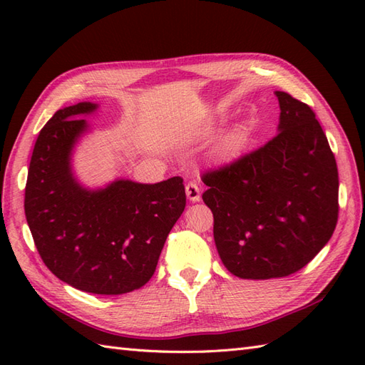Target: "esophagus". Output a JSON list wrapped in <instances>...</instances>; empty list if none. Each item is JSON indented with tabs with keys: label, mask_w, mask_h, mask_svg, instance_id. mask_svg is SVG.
I'll return each instance as SVG.
<instances>
[{
	"label": "esophagus",
	"mask_w": 365,
	"mask_h": 365,
	"mask_svg": "<svg viewBox=\"0 0 365 365\" xmlns=\"http://www.w3.org/2000/svg\"><path fill=\"white\" fill-rule=\"evenodd\" d=\"M185 191H187V197L191 200V202H199V200H200V190L195 182L187 183Z\"/></svg>",
	"instance_id": "esophagus-1"
}]
</instances>
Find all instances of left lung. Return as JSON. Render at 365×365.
Wrapping results in <instances>:
<instances>
[{"instance_id": "obj_1", "label": "left lung", "mask_w": 365, "mask_h": 365, "mask_svg": "<svg viewBox=\"0 0 365 365\" xmlns=\"http://www.w3.org/2000/svg\"><path fill=\"white\" fill-rule=\"evenodd\" d=\"M279 133L238 160L207 170L220 257L242 279L297 273L329 242L339 216V173L312 108L276 91Z\"/></svg>"}]
</instances>
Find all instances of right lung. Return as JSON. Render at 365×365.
<instances>
[{
  "label": "right lung",
  "instance_id": "1",
  "mask_svg": "<svg viewBox=\"0 0 365 365\" xmlns=\"http://www.w3.org/2000/svg\"><path fill=\"white\" fill-rule=\"evenodd\" d=\"M81 102L54 113L37 136L25 188L34 245L51 273L75 289L122 294L149 282L168 234L187 205L182 177L145 185L115 180L86 190L71 155L88 130Z\"/></svg>",
  "mask_w": 365,
  "mask_h": 365
}]
</instances>
